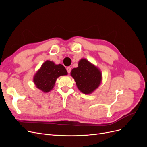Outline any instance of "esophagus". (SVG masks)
Segmentation results:
<instances>
[{
  "instance_id": "1",
  "label": "esophagus",
  "mask_w": 147,
  "mask_h": 147,
  "mask_svg": "<svg viewBox=\"0 0 147 147\" xmlns=\"http://www.w3.org/2000/svg\"><path fill=\"white\" fill-rule=\"evenodd\" d=\"M66 69H67V72H68L69 74H70V71H71V68L69 67H67L66 68Z\"/></svg>"
}]
</instances>
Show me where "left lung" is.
<instances>
[{
	"label": "left lung",
	"mask_w": 147,
	"mask_h": 147,
	"mask_svg": "<svg viewBox=\"0 0 147 147\" xmlns=\"http://www.w3.org/2000/svg\"><path fill=\"white\" fill-rule=\"evenodd\" d=\"M70 75L78 90L84 94H91L94 92L102 80L100 70L85 58L78 61V67L71 70Z\"/></svg>",
	"instance_id": "8db88e82"
}]
</instances>
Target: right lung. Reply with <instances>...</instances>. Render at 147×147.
Returning a JSON list of instances; mask_svg holds the SVG:
<instances>
[{
	"mask_svg": "<svg viewBox=\"0 0 147 147\" xmlns=\"http://www.w3.org/2000/svg\"><path fill=\"white\" fill-rule=\"evenodd\" d=\"M67 75V72L63 65L47 60L35 74L33 82L37 88L43 92H48L54 88L57 78Z\"/></svg>",
	"mask_w": 147,
	"mask_h": 147,
	"instance_id": "add662e5",
	"label": "right lung"
}]
</instances>
